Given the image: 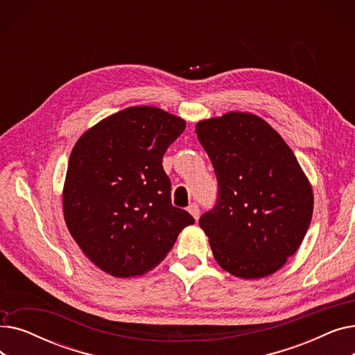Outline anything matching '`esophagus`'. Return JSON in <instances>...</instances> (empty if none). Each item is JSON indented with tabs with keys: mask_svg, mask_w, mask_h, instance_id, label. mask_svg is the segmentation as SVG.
<instances>
[{
	"mask_svg": "<svg viewBox=\"0 0 355 355\" xmlns=\"http://www.w3.org/2000/svg\"><path fill=\"white\" fill-rule=\"evenodd\" d=\"M189 211H190V214H191L196 220H198V217H200V207H198V204H196V202L190 204V206H189Z\"/></svg>",
	"mask_w": 355,
	"mask_h": 355,
	"instance_id": "1",
	"label": "esophagus"
}]
</instances>
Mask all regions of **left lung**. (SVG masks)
<instances>
[{
  "label": "left lung",
  "mask_w": 355,
  "mask_h": 355,
  "mask_svg": "<svg viewBox=\"0 0 355 355\" xmlns=\"http://www.w3.org/2000/svg\"><path fill=\"white\" fill-rule=\"evenodd\" d=\"M197 138L217 178V198L198 223L217 263L257 279L281 269L308 232L312 189L291 148L263 119L232 112L198 122Z\"/></svg>",
  "instance_id": "1"
}]
</instances>
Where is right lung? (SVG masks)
Returning a JSON list of instances; mask_svg holds the SVG:
<instances>
[{
    "mask_svg": "<svg viewBox=\"0 0 355 355\" xmlns=\"http://www.w3.org/2000/svg\"><path fill=\"white\" fill-rule=\"evenodd\" d=\"M185 122L154 106H132L89 129L69 158L63 191L67 229L106 273L157 266L194 217L171 202L165 151Z\"/></svg>",
    "mask_w": 355,
    "mask_h": 355,
    "instance_id": "obj_1",
    "label": "right lung"
}]
</instances>
